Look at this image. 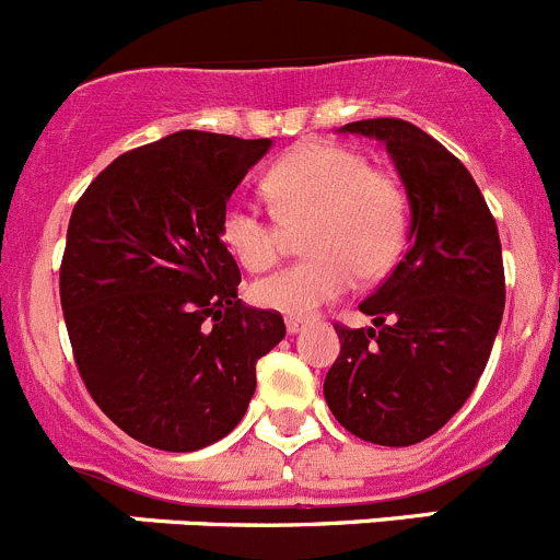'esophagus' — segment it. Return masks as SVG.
Wrapping results in <instances>:
<instances>
[{"instance_id": "obj_1", "label": "esophagus", "mask_w": 560, "mask_h": 560, "mask_svg": "<svg viewBox=\"0 0 560 560\" xmlns=\"http://www.w3.org/2000/svg\"><path fill=\"white\" fill-rule=\"evenodd\" d=\"M306 328V319H298V317H287V330H290L292 336L301 334V330Z\"/></svg>"}]
</instances>
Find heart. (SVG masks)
<instances>
[{
    "label": "heart",
    "instance_id": "obj_1",
    "mask_svg": "<svg viewBox=\"0 0 560 560\" xmlns=\"http://www.w3.org/2000/svg\"><path fill=\"white\" fill-rule=\"evenodd\" d=\"M273 215L230 205L221 241L259 273L279 262L290 232H303L308 259L252 287V301L287 317H312L358 281H374L399 259L407 237V197L390 172L374 170L358 150L303 144L262 183Z\"/></svg>",
    "mask_w": 560,
    "mask_h": 560
}]
</instances>
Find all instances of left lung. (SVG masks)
Returning <instances> with one entry per match:
<instances>
[{"mask_svg":"<svg viewBox=\"0 0 560 560\" xmlns=\"http://www.w3.org/2000/svg\"><path fill=\"white\" fill-rule=\"evenodd\" d=\"M394 159L410 199V243L361 303L372 328L336 323L341 350L325 401L347 432L377 446L435 435L468 401L501 328V237L479 186L438 139L396 117L347 122Z\"/></svg>","mask_w":560,"mask_h":560,"instance_id":"8db88e82","label":"left lung"}]
</instances>
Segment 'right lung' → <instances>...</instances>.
<instances>
[{"instance_id": "add662e5", "label": "right lung", "mask_w": 560, "mask_h": 560, "mask_svg": "<svg viewBox=\"0 0 560 560\" xmlns=\"http://www.w3.org/2000/svg\"><path fill=\"white\" fill-rule=\"evenodd\" d=\"M270 139L180 130L114 159L75 202L59 301L75 366L114 424L161 452L237 427L257 361L284 339L273 308L237 298L221 241L232 191Z\"/></svg>"}]
</instances>
